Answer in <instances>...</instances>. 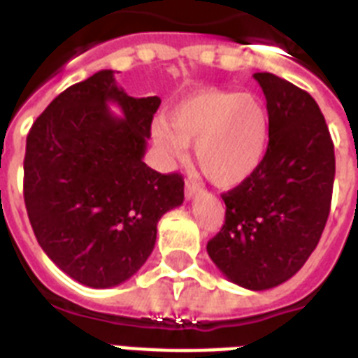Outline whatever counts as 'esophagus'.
Here are the masks:
<instances>
[{
    "mask_svg": "<svg viewBox=\"0 0 358 358\" xmlns=\"http://www.w3.org/2000/svg\"><path fill=\"white\" fill-rule=\"evenodd\" d=\"M196 193H199V187L193 182H185V199L191 201L193 196H196Z\"/></svg>",
    "mask_w": 358,
    "mask_h": 358,
    "instance_id": "esophagus-1",
    "label": "esophagus"
}]
</instances>
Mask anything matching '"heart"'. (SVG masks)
<instances>
[{
    "label": "heart",
    "instance_id": "obj_1",
    "mask_svg": "<svg viewBox=\"0 0 358 358\" xmlns=\"http://www.w3.org/2000/svg\"><path fill=\"white\" fill-rule=\"evenodd\" d=\"M154 139L171 159H184L195 143V159L219 187L243 184L269 150V115L250 92L199 89L180 98L156 122Z\"/></svg>",
    "mask_w": 358,
    "mask_h": 358
}]
</instances>
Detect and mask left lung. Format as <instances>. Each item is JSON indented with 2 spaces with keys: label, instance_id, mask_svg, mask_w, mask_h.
Returning <instances> with one entry per match:
<instances>
[{
  "label": "left lung",
  "instance_id": "8db88e82",
  "mask_svg": "<svg viewBox=\"0 0 358 358\" xmlns=\"http://www.w3.org/2000/svg\"><path fill=\"white\" fill-rule=\"evenodd\" d=\"M269 115V150L223 201L224 224L208 255L241 288H275L305 266L327 223L334 145L316 100L294 83L256 72Z\"/></svg>",
  "mask_w": 358,
  "mask_h": 358
}]
</instances>
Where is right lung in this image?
<instances>
[{"instance_id":"1","label":"right lung","mask_w":358,"mask_h":358,"mask_svg":"<svg viewBox=\"0 0 358 358\" xmlns=\"http://www.w3.org/2000/svg\"><path fill=\"white\" fill-rule=\"evenodd\" d=\"M159 103L128 96L113 70H100L61 92L31 126L24 159L31 227L48 258L85 286L134 277L154 250L157 221L184 202L180 174L143 162Z\"/></svg>"}]
</instances>
